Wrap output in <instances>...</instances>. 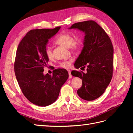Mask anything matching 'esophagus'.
Here are the masks:
<instances>
[{"label": "esophagus", "mask_w": 133, "mask_h": 133, "mask_svg": "<svg viewBox=\"0 0 133 133\" xmlns=\"http://www.w3.org/2000/svg\"><path fill=\"white\" fill-rule=\"evenodd\" d=\"M68 73H69V78H72V75L71 74V71L70 70H68Z\"/></svg>", "instance_id": "1"}]
</instances>
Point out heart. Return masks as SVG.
<instances>
[{
  "label": "heart",
  "instance_id": "heart-1",
  "mask_svg": "<svg viewBox=\"0 0 133 133\" xmlns=\"http://www.w3.org/2000/svg\"><path fill=\"white\" fill-rule=\"evenodd\" d=\"M55 43L58 45L65 48H69L70 49L75 50L81 44V39L78 35H74L72 37V35L69 34H63L59 35V37L56 39ZM45 53L46 57L51 59L53 56L51 48L49 46H46L45 49ZM71 60H67V61H64L60 63V66L63 68L68 69L71 66Z\"/></svg>",
  "mask_w": 133,
  "mask_h": 133
}]
</instances>
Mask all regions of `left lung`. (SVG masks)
<instances>
[{
    "mask_svg": "<svg viewBox=\"0 0 133 133\" xmlns=\"http://www.w3.org/2000/svg\"><path fill=\"white\" fill-rule=\"evenodd\" d=\"M68 29H78L85 34L84 46L74 66L76 69L87 67V73L73 70L71 74L82 79V86L77 91L79 97L87 101L94 100L104 93L110 83L113 46L105 31L94 21L76 23Z\"/></svg>",
    "mask_w": 133,
    "mask_h": 133,
    "instance_id": "obj_1",
    "label": "left lung"
}]
</instances>
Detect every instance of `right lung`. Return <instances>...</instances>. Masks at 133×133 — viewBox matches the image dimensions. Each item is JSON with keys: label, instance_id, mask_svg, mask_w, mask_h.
Returning a JSON list of instances; mask_svg holds the SVG:
<instances>
[{"label": "right lung", "instance_id": "obj_1", "mask_svg": "<svg viewBox=\"0 0 133 133\" xmlns=\"http://www.w3.org/2000/svg\"><path fill=\"white\" fill-rule=\"evenodd\" d=\"M60 27L53 29L31 30L20 42L16 53L14 71L23 94L29 102L40 107L55 102L61 87L69 77L67 70L57 69L52 75L44 74L49 61L45 49L49 39Z\"/></svg>", "mask_w": 133, "mask_h": 133}]
</instances>
